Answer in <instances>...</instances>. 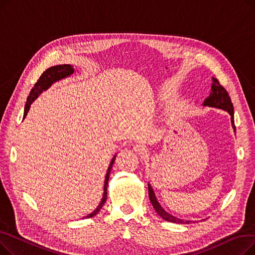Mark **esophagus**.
<instances>
[{
	"label": "esophagus",
	"instance_id": "1",
	"mask_svg": "<svg viewBox=\"0 0 255 255\" xmlns=\"http://www.w3.org/2000/svg\"><path fill=\"white\" fill-rule=\"evenodd\" d=\"M133 149H134V151L139 155H146V153H148V149H146V146L143 143L135 144Z\"/></svg>",
	"mask_w": 255,
	"mask_h": 255
}]
</instances>
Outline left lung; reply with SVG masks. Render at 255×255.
Returning <instances> with one entry per match:
<instances>
[{
    "mask_svg": "<svg viewBox=\"0 0 255 255\" xmlns=\"http://www.w3.org/2000/svg\"><path fill=\"white\" fill-rule=\"evenodd\" d=\"M204 106H210V107H216V109H221L223 111H226L231 115L232 119V125L234 128V131H236V126H235V120H234V106L232 103V99L229 96V93L227 91L220 85L218 82V79L213 77L212 78V87H211V93L208 98L204 101ZM148 188H149V197L151 200V204L155 211L158 213V215L160 217H162V219L173 222V223H190V220H182L177 217H173L170 214L165 212L162 207L159 205L158 200L156 199L155 193L152 189V187L150 184H148Z\"/></svg>",
    "mask_w": 255,
    "mask_h": 255,
    "instance_id": "left-lung-1",
    "label": "left lung"
}]
</instances>
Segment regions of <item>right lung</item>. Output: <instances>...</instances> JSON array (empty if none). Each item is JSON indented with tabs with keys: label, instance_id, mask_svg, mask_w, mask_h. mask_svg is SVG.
Masks as SVG:
<instances>
[{
	"label": "right lung",
	"instance_id": "add662e5",
	"mask_svg": "<svg viewBox=\"0 0 255 255\" xmlns=\"http://www.w3.org/2000/svg\"><path fill=\"white\" fill-rule=\"evenodd\" d=\"M74 69L71 65L68 64H64V65H57V66H52L50 68H48L47 70H45L41 76L39 77V79L37 80V83L35 84V86L33 87V89L30 92V95L28 96V99H26V103L24 105V113H23V119L25 118L26 114H28L31 104L33 103V101L41 94L43 91L47 90L53 83L58 82V80L65 78L67 76H69L71 74H73ZM115 158L116 156L112 159V162L109 166V169H107L106 176H105V181H104V190H103V197L101 199L100 204L98 205V207L96 208V210H94L91 214H89L88 216H85L84 218H92L96 215V214L101 210V208L103 207V205L106 202V197H107V184H109V180H110V175H111V170L113 167V164L115 162Z\"/></svg>",
	"mask_w": 255,
	"mask_h": 255
}]
</instances>
